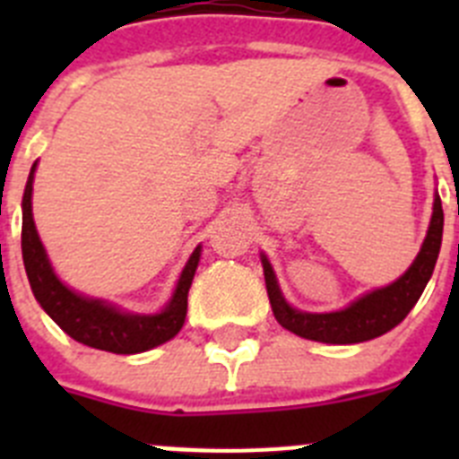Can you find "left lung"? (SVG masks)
<instances>
[{
  "label": "left lung",
  "instance_id": "left-lung-1",
  "mask_svg": "<svg viewBox=\"0 0 459 459\" xmlns=\"http://www.w3.org/2000/svg\"><path fill=\"white\" fill-rule=\"evenodd\" d=\"M441 234H444V209H441L439 195H435V209H432L428 237H425L419 257L413 259V264L395 282L370 291V294H363L351 306L338 312H303L291 307L280 294L278 280H275L269 259L262 255L266 291H269L275 319L280 326L291 333L326 344H356L388 333L407 317L409 310L416 306L423 294L429 275L435 271L437 257H439Z\"/></svg>",
  "mask_w": 459,
  "mask_h": 459
}]
</instances>
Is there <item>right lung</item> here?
Instances as JSON below:
<instances>
[{"mask_svg": "<svg viewBox=\"0 0 459 459\" xmlns=\"http://www.w3.org/2000/svg\"><path fill=\"white\" fill-rule=\"evenodd\" d=\"M34 169L36 163L31 165L22 195V259L31 291L40 307L55 319L64 333L93 350L112 351V354H140L172 340L186 322L188 290L193 285L195 269L200 264V246L190 255L169 303L158 315H131V312L117 310L115 306L100 299L75 294L55 275L46 248L36 232L34 216H31Z\"/></svg>", "mask_w": 459, "mask_h": 459, "instance_id": "add662e5", "label": "right lung"}]
</instances>
